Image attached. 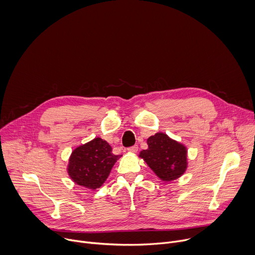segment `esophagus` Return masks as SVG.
<instances>
[{
  "mask_svg": "<svg viewBox=\"0 0 255 255\" xmlns=\"http://www.w3.org/2000/svg\"><path fill=\"white\" fill-rule=\"evenodd\" d=\"M128 151L132 152V153H136L138 151V146H137V145H134V146H131V147L128 148Z\"/></svg>",
  "mask_w": 255,
  "mask_h": 255,
  "instance_id": "1",
  "label": "esophagus"
}]
</instances>
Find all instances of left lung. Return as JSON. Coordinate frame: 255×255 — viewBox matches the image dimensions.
<instances>
[{"mask_svg": "<svg viewBox=\"0 0 255 255\" xmlns=\"http://www.w3.org/2000/svg\"><path fill=\"white\" fill-rule=\"evenodd\" d=\"M148 148L139 157L163 181H171L183 175L188 167L187 147L181 143L158 132L147 139Z\"/></svg>", "mask_w": 255, "mask_h": 255, "instance_id": "obj_1", "label": "left lung"}]
</instances>
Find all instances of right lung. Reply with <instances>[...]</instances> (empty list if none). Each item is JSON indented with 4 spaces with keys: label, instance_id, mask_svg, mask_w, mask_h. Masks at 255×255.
Returning a JSON list of instances; mask_svg holds the SVG:
<instances>
[{
    "label": "right lung",
    "instance_id": "add662e5",
    "mask_svg": "<svg viewBox=\"0 0 255 255\" xmlns=\"http://www.w3.org/2000/svg\"><path fill=\"white\" fill-rule=\"evenodd\" d=\"M121 156L113 154L109 143L98 137L72 151L67 172L77 185L96 190L102 187Z\"/></svg>",
    "mask_w": 255,
    "mask_h": 255
}]
</instances>
